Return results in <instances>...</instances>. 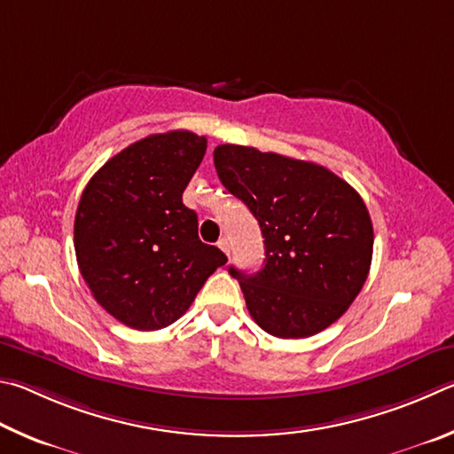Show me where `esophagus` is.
<instances>
[{
	"mask_svg": "<svg viewBox=\"0 0 454 454\" xmlns=\"http://www.w3.org/2000/svg\"><path fill=\"white\" fill-rule=\"evenodd\" d=\"M219 249L223 251V253H225V255L229 257V253H231V245H229V239H227V237H223V239H219Z\"/></svg>",
	"mask_w": 454,
	"mask_h": 454,
	"instance_id": "esophagus-1",
	"label": "esophagus"
}]
</instances>
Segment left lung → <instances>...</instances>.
<instances>
[{
    "instance_id": "8db88e82",
    "label": "left lung",
    "mask_w": 454,
    "mask_h": 454,
    "mask_svg": "<svg viewBox=\"0 0 454 454\" xmlns=\"http://www.w3.org/2000/svg\"><path fill=\"white\" fill-rule=\"evenodd\" d=\"M215 169L249 207L265 243V265L231 267L253 319L269 335L305 339L343 315L367 281L372 223L361 195L327 167L255 147L219 145Z\"/></svg>"
}]
</instances>
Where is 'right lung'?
Masks as SVG:
<instances>
[{
    "label": "right lung",
    "instance_id": "right-lung-1",
    "mask_svg": "<svg viewBox=\"0 0 454 454\" xmlns=\"http://www.w3.org/2000/svg\"><path fill=\"white\" fill-rule=\"evenodd\" d=\"M207 139L167 131L131 143L93 175L79 199L74 243L93 297L119 323L157 331L179 319L225 265L197 235L183 191L203 161Z\"/></svg>",
    "mask_w": 454,
    "mask_h": 454
}]
</instances>
